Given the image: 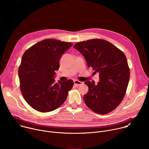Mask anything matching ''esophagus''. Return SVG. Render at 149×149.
<instances>
[{"instance_id":"esophagus-1","label":"esophagus","mask_w":149,"mask_h":149,"mask_svg":"<svg viewBox=\"0 0 149 149\" xmlns=\"http://www.w3.org/2000/svg\"><path fill=\"white\" fill-rule=\"evenodd\" d=\"M74 85L75 86H81V85H82L83 84L82 82H81L79 81H78V80H75L74 81Z\"/></svg>"}]
</instances>
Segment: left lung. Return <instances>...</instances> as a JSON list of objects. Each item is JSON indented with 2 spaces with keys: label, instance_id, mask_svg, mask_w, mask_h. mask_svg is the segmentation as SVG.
Instances as JSON below:
<instances>
[{
  "label": "left lung",
  "instance_id": "obj_1",
  "mask_svg": "<svg viewBox=\"0 0 149 149\" xmlns=\"http://www.w3.org/2000/svg\"><path fill=\"white\" fill-rule=\"evenodd\" d=\"M85 58L88 67L99 73L100 80L86 81L88 92L84 95L87 107L105 114L114 110L123 100L128 86L130 71L124 54L110 42L94 39L74 46Z\"/></svg>",
  "mask_w": 149,
  "mask_h": 149
}]
</instances>
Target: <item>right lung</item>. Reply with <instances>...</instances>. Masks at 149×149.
Segmentation results:
<instances>
[{"label": "right lung", "mask_w": 149, "mask_h": 149, "mask_svg": "<svg viewBox=\"0 0 149 149\" xmlns=\"http://www.w3.org/2000/svg\"><path fill=\"white\" fill-rule=\"evenodd\" d=\"M72 44L53 39L42 40L23 55L18 75L22 94L35 110L47 113L61 106L72 88L71 79L55 82V71L62 56Z\"/></svg>", "instance_id": "add662e5"}]
</instances>
